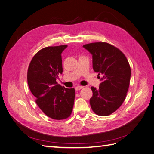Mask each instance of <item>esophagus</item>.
<instances>
[{
    "instance_id": "34e87169",
    "label": "esophagus",
    "mask_w": 154,
    "mask_h": 154,
    "mask_svg": "<svg viewBox=\"0 0 154 154\" xmlns=\"http://www.w3.org/2000/svg\"><path fill=\"white\" fill-rule=\"evenodd\" d=\"M83 88V86H81V85H78L77 87H75V90H80V89H82Z\"/></svg>"
}]
</instances>
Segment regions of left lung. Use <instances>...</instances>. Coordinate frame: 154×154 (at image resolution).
<instances>
[{"mask_svg": "<svg viewBox=\"0 0 154 154\" xmlns=\"http://www.w3.org/2000/svg\"><path fill=\"white\" fill-rule=\"evenodd\" d=\"M83 48L92 55L94 71L102 75L99 88H91V109L97 115L108 116L125 101L131 79L129 63L121 50L108 43H90Z\"/></svg>", "mask_w": 154, "mask_h": 154, "instance_id": "8db88e82", "label": "left lung"}]
</instances>
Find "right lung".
Instances as JSON below:
<instances>
[{"label":"right lung","instance_id":"add662e5","mask_svg":"<svg viewBox=\"0 0 154 154\" xmlns=\"http://www.w3.org/2000/svg\"><path fill=\"white\" fill-rule=\"evenodd\" d=\"M67 45L48 46L38 51L29 63L27 83L35 102L48 117L63 120L70 116L73 108L75 91L57 82L62 74L61 53Z\"/></svg>","mask_w":154,"mask_h":154}]
</instances>
